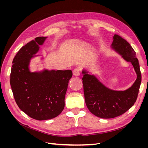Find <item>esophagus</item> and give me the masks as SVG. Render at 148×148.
I'll return each instance as SVG.
<instances>
[{"label":"esophagus","instance_id":"34e87169","mask_svg":"<svg viewBox=\"0 0 148 148\" xmlns=\"http://www.w3.org/2000/svg\"><path fill=\"white\" fill-rule=\"evenodd\" d=\"M73 74L75 77H79L80 75V70L79 69H75L73 71Z\"/></svg>","mask_w":148,"mask_h":148}]
</instances>
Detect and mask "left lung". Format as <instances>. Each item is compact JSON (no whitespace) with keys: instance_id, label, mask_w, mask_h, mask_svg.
I'll list each match as a JSON object with an SVG mask.
<instances>
[{"instance_id":"1","label":"left lung","mask_w":148,"mask_h":148,"mask_svg":"<svg viewBox=\"0 0 148 148\" xmlns=\"http://www.w3.org/2000/svg\"><path fill=\"white\" fill-rule=\"evenodd\" d=\"M111 49L131 62L136 73L132 86L125 91H115L106 87L95 75L82 70L84 99L89 110L102 119H112L122 115L134 105L136 101L141 82V74L135 52L126 40L117 34L113 36Z\"/></svg>"}]
</instances>
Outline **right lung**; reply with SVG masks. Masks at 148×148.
<instances>
[{
    "instance_id": "obj_1",
    "label": "right lung",
    "mask_w": 148,
    "mask_h": 148,
    "mask_svg": "<svg viewBox=\"0 0 148 148\" xmlns=\"http://www.w3.org/2000/svg\"><path fill=\"white\" fill-rule=\"evenodd\" d=\"M47 37H38L22 47L12 62L10 83L15 102L29 117L52 119L65 107V96L72 71L44 69L31 71L29 64ZM42 59L43 58L42 57Z\"/></svg>"
}]
</instances>
